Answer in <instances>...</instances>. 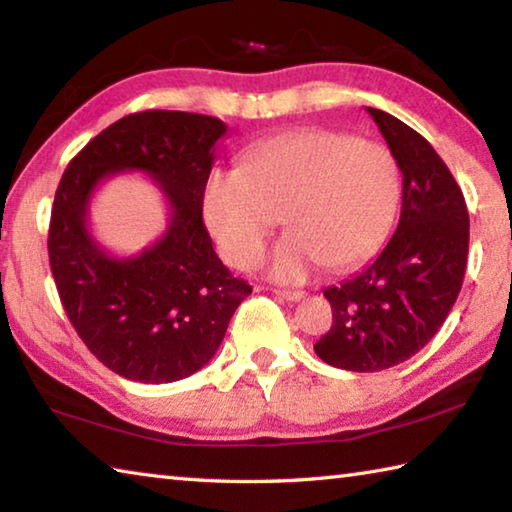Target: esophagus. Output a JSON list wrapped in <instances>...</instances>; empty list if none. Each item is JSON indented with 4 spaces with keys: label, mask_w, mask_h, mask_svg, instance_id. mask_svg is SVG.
Returning <instances> with one entry per match:
<instances>
[{
    "label": "esophagus",
    "mask_w": 512,
    "mask_h": 512,
    "mask_svg": "<svg viewBox=\"0 0 512 512\" xmlns=\"http://www.w3.org/2000/svg\"><path fill=\"white\" fill-rule=\"evenodd\" d=\"M273 293H275L277 298H282V300H287V302H298V300L305 298V291H280V289H275Z\"/></svg>",
    "instance_id": "34e87169"
}]
</instances>
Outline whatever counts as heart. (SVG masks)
I'll return each mask as SVG.
<instances>
[{
    "instance_id": "obj_1",
    "label": "heart",
    "mask_w": 512,
    "mask_h": 512,
    "mask_svg": "<svg viewBox=\"0 0 512 512\" xmlns=\"http://www.w3.org/2000/svg\"><path fill=\"white\" fill-rule=\"evenodd\" d=\"M400 198V164L384 144L300 128L250 146L241 169L214 167L201 210L221 255L235 266L255 262L284 210L291 230L266 266L273 280L298 284L325 264L345 271L377 255Z\"/></svg>"
}]
</instances>
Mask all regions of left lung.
<instances>
[{"label": "left lung", "mask_w": 512, "mask_h": 512, "mask_svg": "<svg viewBox=\"0 0 512 512\" xmlns=\"http://www.w3.org/2000/svg\"><path fill=\"white\" fill-rule=\"evenodd\" d=\"M402 171V214L372 264L325 289L334 323L314 345L334 368L377 372L427 345L463 287L470 214L433 146L384 110L366 108Z\"/></svg>", "instance_id": "8db88e82"}]
</instances>
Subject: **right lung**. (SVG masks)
I'll use <instances>...</instances> for the list:
<instances>
[{
	"label": "right lung",
	"mask_w": 512,
	"mask_h": 512,
	"mask_svg": "<svg viewBox=\"0 0 512 512\" xmlns=\"http://www.w3.org/2000/svg\"><path fill=\"white\" fill-rule=\"evenodd\" d=\"M221 119L146 110L115 121L67 164L49 223V264L69 323L117 375L169 384L214 357L235 309L253 293L216 257L201 210ZM142 170L170 203L165 235L140 256L112 258L87 228L103 179Z\"/></svg>",
	"instance_id": "add662e5"
}]
</instances>
